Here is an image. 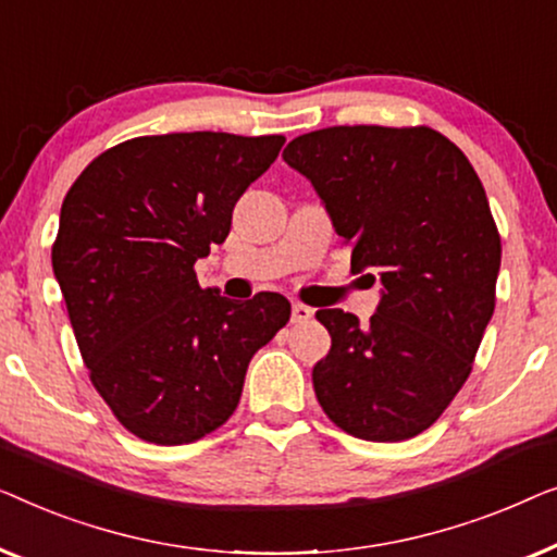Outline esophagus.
<instances>
[{
	"label": "esophagus",
	"mask_w": 557,
	"mask_h": 557,
	"mask_svg": "<svg viewBox=\"0 0 557 557\" xmlns=\"http://www.w3.org/2000/svg\"><path fill=\"white\" fill-rule=\"evenodd\" d=\"M312 315H315V310L308 308V305H302V302H295V305H293V323H295V325L308 323V320H310Z\"/></svg>",
	"instance_id": "34e87169"
}]
</instances>
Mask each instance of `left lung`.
Instances as JSON below:
<instances>
[{
    "instance_id": "left-lung-1",
    "label": "left lung",
    "mask_w": 557,
    "mask_h": 557,
    "mask_svg": "<svg viewBox=\"0 0 557 557\" xmlns=\"http://www.w3.org/2000/svg\"><path fill=\"white\" fill-rule=\"evenodd\" d=\"M282 156L315 186L350 268L383 285L368 325L315 312L333 341L312 368L320 406L366 442L426 432L472 373L495 312L503 242L480 176L429 125H333Z\"/></svg>"
}]
</instances>
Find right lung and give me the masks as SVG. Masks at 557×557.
<instances>
[{
	"mask_svg": "<svg viewBox=\"0 0 557 557\" xmlns=\"http://www.w3.org/2000/svg\"><path fill=\"white\" fill-rule=\"evenodd\" d=\"M282 144L214 131L138 136L92 159L62 201L52 270L77 348L113 417L144 442L216 432L249 360L287 325V297L226 300L194 272Z\"/></svg>",
	"mask_w": 557,
	"mask_h": 557,
	"instance_id": "obj_1",
	"label": "right lung"
}]
</instances>
